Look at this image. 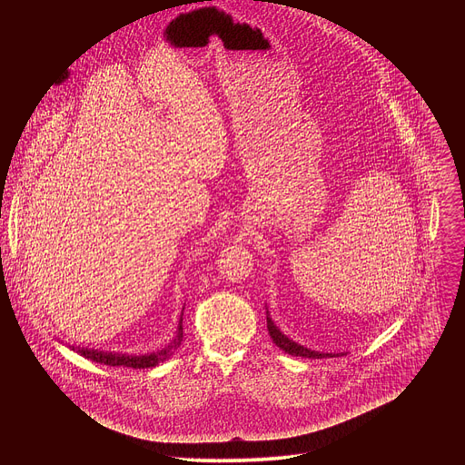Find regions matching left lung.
<instances>
[{"instance_id": "8db88e82", "label": "left lung", "mask_w": 465, "mask_h": 465, "mask_svg": "<svg viewBox=\"0 0 465 465\" xmlns=\"http://www.w3.org/2000/svg\"><path fill=\"white\" fill-rule=\"evenodd\" d=\"M267 327H269V333H271V339H272V342L280 348V350H283L285 353H289V355H294V357H307V359H322V357H333V355H329V353H318V351H311V350H307V348H303V346H300V344H296V342H292L291 339H287L285 335H282L280 333V329L274 325V322L267 316Z\"/></svg>"}]
</instances>
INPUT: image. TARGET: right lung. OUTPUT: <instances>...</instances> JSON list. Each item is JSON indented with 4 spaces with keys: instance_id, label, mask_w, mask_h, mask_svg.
Returning <instances> with one entry per match:
<instances>
[{
    "instance_id": "1",
    "label": "right lung",
    "mask_w": 465,
    "mask_h": 465,
    "mask_svg": "<svg viewBox=\"0 0 465 465\" xmlns=\"http://www.w3.org/2000/svg\"><path fill=\"white\" fill-rule=\"evenodd\" d=\"M182 341V325L178 327V335L174 341V346H178ZM173 348V346H171ZM171 348L160 351V353H151V355H142V357H132V355H115V353H104V351H97V350H79L81 355H84L86 359H92L95 362L106 364V366H126V368H153L158 362L165 361Z\"/></svg>"
}]
</instances>
